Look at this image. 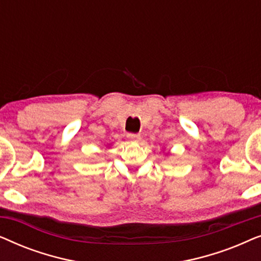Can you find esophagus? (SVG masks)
Masks as SVG:
<instances>
[{
    "label": "esophagus",
    "mask_w": 261,
    "mask_h": 261,
    "mask_svg": "<svg viewBox=\"0 0 261 261\" xmlns=\"http://www.w3.org/2000/svg\"><path fill=\"white\" fill-rule=\"evenodd\" d=\"M128 139L132 141H139L140 140V134H134V133H129L128 134Z\"/></svg>",
    "instance_id": "obj_1"
}]
</instances>
